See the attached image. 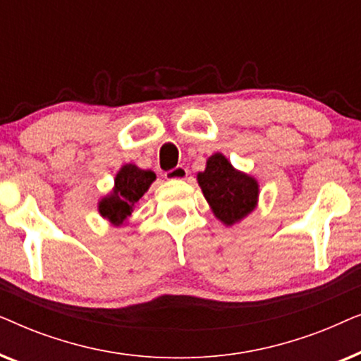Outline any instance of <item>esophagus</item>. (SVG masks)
I'll return each mask as SVG.
<instances>
[{
	"label": "esophagus",
	"mask_w": 361,
	"mask_h": 361,
	"mask_svg": "<svg viewBox=\"0 0 361 361\" xmlns=\"http://www.w3.org/2000/svg\"><path fill=\"white\" fill-rule=\"evenodd\" d=\"M187 176H189V171H187L184 166H177V167H174V169L166 172V179H169V180L185 179Z\"/></svg>",
	"instance_id": "esophagus-1"
}]
</instances>
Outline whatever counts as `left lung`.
Here are the masks:
<instances>
[{
    "label": "left lung",
    "mask_w": 361,
    "mask_h": 361,
    "mask_svg": "<svg viewBox=\"0 0 361 361\" xmlns=\"http://www.w3.org/2000/svg\"><path fill=\"white\" fill-rule=\"evenodd\" d=\"M197 180L216 219L228 226L243 220L258 204L259 185L255 177L236 171L220 152L209 157Z\"/></svg>",
    "instance_id": "8db88e82"
}]
</instances>
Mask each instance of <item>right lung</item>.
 Masks as SVG:
<instances>
[{
  "label": "right lung",
  "instance_id": "1",
  "mask_svg": "<svg viewBox=\"0 0 361 361\" xmlns=\"http://www.w3.org/2000/svg\"><path fill=\"white\" fill-rule=\"evenodd\" d=\"M154 179L156 174L152 171L140 169L135 164L123 166L115 177L113 192L98 204L100 215L113 225H121Z\"/></svg>",
  "mask_w": 361,
  "mask_h": 361
}]
</instances>
